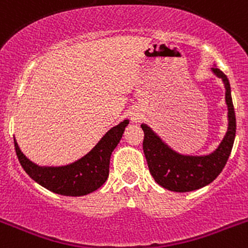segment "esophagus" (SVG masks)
Masks as SVG:
<instances>
[{"label": "esophagus", "mask_w": 248, "mask_h": 248, "mask_svg": "<svg viewBox=\"0 0 248 248\" xmlns=\"http://www.w3.org/2000/svg\"><path fill=\"white\" fill-rule=\"evenodd\" d=\"M141 118H143V113L139 108H134L130 111V119L133 123H139Z\"/></svg>", "instance_id": "1"}]
</instances>
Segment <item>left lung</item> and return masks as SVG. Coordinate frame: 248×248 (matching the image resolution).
Masks as SVG:
<instances>
[{
  "mask_svg": "<svg viewBox=\"0 0 248 248\" xmlns=\"http://www.w3.org/2000/svg\"><path fill=\"white\" fill-rule=\"evenodd\" d=\"M221 78L226 89L229 128L217 149L207 155H184L175 151L150 126L141 124L144 131L143 149L149 171L164 189L175 192L194 191L209 185L226 165L236 137V115L231 98V87L227 77L217 67L212 68Z\"/></svg>",
  "mask_w": 248,
  "mask_h": 248,
  "instance_id": "obj_1",
  "label": "left lung"
}]
</instances>
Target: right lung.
I'll use <instances>...</instances> for the list:
<instances>
[{"label":"right lung","mask_w":248,"mask_h":248,"mask_svg":"<svg viewBox=\"0 0 248 248\" xmlns=\"http://www.w3.org/2000/svg\"><path fill=\"white\" fill-rule=\"evenodd\" d=\"M129 120L125 119L105 133L88 154L63 166H39L26 157L15 139V149L22 168L37 184L63 196H84L95 191L109 176V163Z\"/></svg>","instance_id":"1"}]
</instances>
